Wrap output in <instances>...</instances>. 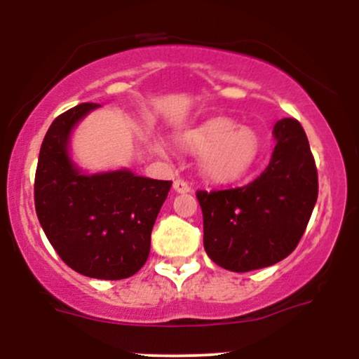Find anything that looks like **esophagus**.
<instances>
[{
	"label": "esophagus",
	"mask_w": 359,
	"mask_h": 359,
	"mask_svg": "<svg viewBox=\"0 0 359 359\" xmlns=\"http://www.w3.org/2000/svg\"><path fill=\"white\" fill-rule=\"evenodd\" d=\"M174 191L179 194H187V192H191V185L185 182L184 179H177L174 182Z\"/></svg>",
	"instance_id": "34e87169"
}]
</instances>
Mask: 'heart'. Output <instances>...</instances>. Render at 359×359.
Masks as SVG:
<instances>
[{"mask_svg":"<svg viewBox=\"0 0 359 359\" xmlns=\"http://www.w3.org/2000/svg\"><path fill=\"white\" fill-rule=\"evenodd\" d=\"M180 143L194 154H201V172L217 184L241 179L253 167L259 151L255 131L238 128L229 118H212L185 131Z\"/></svg>","mask_w":359,"mask_h":359,"instance_id":"1","label":"heart"}]
</instances>
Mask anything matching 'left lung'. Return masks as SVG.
<instances>
[{"instance_id":"obj_1","label":"left lung","mask_w":359,"mask_h":359,"mask_svg":"<svg viewBox=\"0 0 359 359\" xmlns=\"http://www.w3.org/2000/svg\"><path fill=\"white\" fill-rule=\"evenodd\" d=\"M269 167L253 182L224 191H197L204 248L216 265L243 271L265 269L297 248L311 219L319 184L306 131L294 118L273 128Z\"/></svg>"}]
</instances>
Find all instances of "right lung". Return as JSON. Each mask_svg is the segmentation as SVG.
Returning <instances> with one entry per match:
<instances>
[{
    "mask_svg": "<svg viewBox=\"0 0 359 359\" xmlns=\"http://www.w3.org/2000/svg\"><path fill=\"white\" fill-rule=\"evenodd\" d=\"M94 102H82L53 119L35 172V211L65 265L90 278L135 275L150 255V236L172 180L130 170L84 175L74 167L67 142L74 125Z\"/></svg>",
    "mask_w": 359,
    "mask_h": 359,
    "instance_id": "1",
    "label": "right lung"
}]
</instances>
